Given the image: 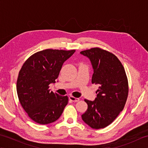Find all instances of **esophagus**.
Returning a JSON list of instances; mask_svg holds the SVG:
<instances>
[{
  "instance_id": "obj_1",
  "label": "esophagus",
  "mask_w": 148,
  "mask_h": 148,
  "mask_svg": "<svg viewBox=\"0 0 148 148\" xmlns=\"http://www.w3.org/2000/svg\"><path fill=\"white\" fill-rule=\"evenodd\" d=\"M69 99H70L71 101L74 102H78L79 100V99L76 98V97H74L73 96H70V97H69Z\"/></svg>"
}]
</instances>
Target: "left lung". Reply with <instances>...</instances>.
<instances>
[{"label":"left lung","mask_w":148,"mask_h":148,"mask_svg":"<svg viewBox=\"0 0 148 148\" xmlns=\"http://www.w3.org/2000/svg\"><path fill=\"white\" fill-rule=\"evenodd\" d=\"M80 53L90 59L93 69L92 83L99 86L93 101L84 99L88 109L81 117L91 128H103L124 108L128 93L126 72L119 59L106 50L93 48Z\"/></svg>","instance_id":"left-lung-1"}]
</instances>
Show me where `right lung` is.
<instances>
[{
    "instance_id": "1",
    "label": "right lung",
    "mask_w": 148,
    "mask_h": 148,
    "mask_svg": "<svg viewBox=\"0 0 148 148\" xmlns=\"http://www.w3.org/2000/svg\"><path fill=\"white\" fill-rule=\"evenodd\" d=\"M76 50L47 49L34 53L19 72L16 90L22 108L33 121L51 123L60 117L68 103V97L50 92L64 62Z\"/></svg>"
}]
</instances>
